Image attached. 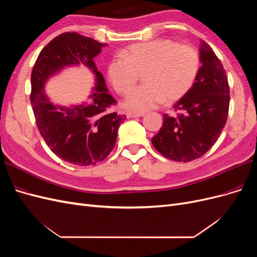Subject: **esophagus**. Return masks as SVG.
<instances>
[{
  "label": "esophagus",
  "instance_id": "esophagus-1",
  "mask_svg": "<svg viewBox=\"0 0 257 257\" xmlns=\"http://www.w3.org/2000/svg\"><path fill=\"white\" fill-rule=\"evenodd\" d=\"M144 112H135V111H126L127 118H137V116H143Z\"/></svg>",
  "mask_w": 257,
  "mask_h": 257
}]
</instances>
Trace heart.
Instances as JSON below:
<instances>
[{"label": "heart", "mask_w": 257, "mask_h": 257, "mask_svg": "<svg viewBox=\"0 0 257 257\" xmlns=\"http://www.w3.org/2000/svg\"><path fill=\"white\" fill-rule=\"evenodd\" d=\"M200 59L190 45L160 38L131 45L108 65V77L114 90L127 94L144 74V85L132 91L124 106L146 111L166 99L172 103L190 91L199 72Z\"/></svg>", "instance_id": "1"}]
</instances>
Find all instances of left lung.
<instances>
[{
	"label": "left lung",
	"mask_w": 257,
	"mask_h": 257,
	"mask_svg": "<svg viewBox=\"0 0 257 257\" xmlns=\"http://www.w3.org/2000/svg\"><path fill=\"white\" fill-rule=\"evenodd\" d=\"M201 66L190 91L174 105L177 116L163 114V125L153 136V147L176 162L196 160L211 148L226 124L229 87L220 59L206 43H200Z\"/></svg>",
	"instance_id": "left-lung-1"
}]
</instances>
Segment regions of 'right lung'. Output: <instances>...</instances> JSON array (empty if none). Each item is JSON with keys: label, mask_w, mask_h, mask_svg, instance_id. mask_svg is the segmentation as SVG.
I'll use <instances>...</instances> for the list:
<instances>
[{"label": "right lung", "mask_w": 257, "mask_h": 257, "mask_svg": "<svg viewBox=\"0 0 257 257\" xmlns=\"http://www.w3.org/2000/svg\"><path fill=\"white\" fill-rule=\"evenodd\" d=\"M107 44L76 32L54 37L38 54L31 75V104L36 125L50 150L74 165H95L104 161L115 145L118 128L125 114L109 112L116 100L108 93L94 59ZM81 64L96 76L90 104L72 107L53 105L44 94V83L66 66Z\"/></svg>", "instance_id": "add662e5"}]
</instances>
